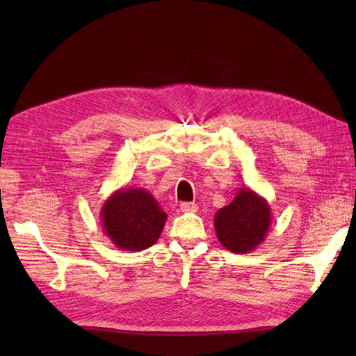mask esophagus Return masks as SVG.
Wrapping results in <instances>:
<instances>
[{
  "label": "esophagus",
  "mask_w": 356,
  "mask_h": 356,
  "mask_svg": "<svg viewBox=\"0 0 356 356\" xmlns=\"http://www.w3.org/2000/svg\"><path fill=\"white\" fill-rule=\"evenodd\" d=\"M181 211L182 212H196L197 204L191 203V202H184V203H181Z\"/></svg>",
  "instance_id": "1"
}]
</instances>
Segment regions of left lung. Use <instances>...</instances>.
<instances>
[{
  "instance_id": "left-lung-1",
  "label": "left lung",
  "mask_w": 356,
  "mask_h": 356,
  "mask_svg": "<svg viewBox=\"0 0 356 356\" xmlns=\"http://www.w3.org/2000/svg\"><path fill=\"white\" fill-rule=\"evenodd\" d=\"M272 224L270 204L251 188H241L230 204L213 217L220 243L234 254L254 251L263 243Z\"/></svg>"
}]
</instances>
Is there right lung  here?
<instances>
[{"label":"right lung","mask_w":356,"mask_h":356,"mask_svg":"<svg viewBox=\"0 0 356 356\" xmlns=\"http://www.w3.org/2000/svg\"><path fill=\"white\" fill-rule=\"evenodd\" d=\"M168 218L159 202L144 188H120L101 208L104 233L123 251L138 252L157 242Z\"/></svg>","instance_id":"add662e5"}]
</instances>
